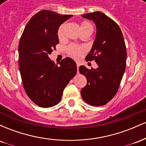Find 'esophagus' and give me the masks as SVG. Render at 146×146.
<instances>
[{"instance_id": "1", "label": "esophagus", "mask_w": 146, "mask_h": 146, "mask_svg": "<svg viewBox=\"0 0 146 146\" xmlns=\"http://www.w3.org/2000/svg\"><path fill=\"white\" fill-rule=\"evenodd\" d=\"M79 67H80V64L77 63V70H78V71H79Z\"/></svg>"}]
</instances>
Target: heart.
Returning a JSON list of instances; mask_svg holds the SVG:
<instances>
[{"mask_svg":"<svg viewBox=\"0 0 146 146\" xmlns=\"http://www.w3.org/2000/svg\"><path fill=\"white\" fill-rule=\"evenodd\" d=\"M66 27V23H64L59 27L58 29V37L59 39H62L64 36V31ZM80 27H81L82 31H84L85 30L88 29H93V26L88 22L84 21L82 22L80 25ZM86 52V48L84 46H82V45H76L71 44L69 46H67L66 48V53L71 58H73L75 60H78L81 58L82 56Z\"/></svg>","mask_w":146,"mask_h":146,"instance_id":"1","label":"heart"}]
</instances>
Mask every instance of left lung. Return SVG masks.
I'll return each mask as SVG.
<instances>
[{"label": "left lung", "instance_id": "1", "mask_svg": "<svg viewBox=\"0 0 146 146\" xmlns=\"http://www.w3.org/2000/svg\"><path fill=\"white\" fill-rule=\"evenodd\" d=\"M82 16L96 25V38L85 59L95 60L98 67L88 69L80 66L79 71L87 80L81 95L89 105L101 106L109 102L119 89L125 69L126 47L119 25L106 15L95 11Z\"/></svg>", "mask_w": 146, "mask_h": 146}]
</instances>
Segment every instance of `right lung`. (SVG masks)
<instances>
[{"label": "right lung", "instance_id": "right-lung-1", "mask_svg": "<svg viewBox=\"0 0 146 146\" xmlns=\"http://www.w3.org/2000/svg\"><path fill=\"white\" fill-rule=\"evenodd\" d=\"M71 16L42 10L29 20L20 40L18 66L23 87L31 101L42 108L58 104L77 73L71 58L63 59L58 66L48 58L59 43L58 28Z\"/></svg>", "mask_w": 146, "mask_h": 146}]
</instances>
